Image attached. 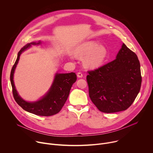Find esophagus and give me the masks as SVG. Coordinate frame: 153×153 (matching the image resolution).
Returning <instances> with one entry per match:
<instances>
[{
	"instance_id": "34e87169",
	"label": "esophagus",
	"mask_w": 153,
	"mask_h": 153,
	"mask_svg": "<svg viewBox=\"0 0 153 153\" xmlns=\"http://www.w3.org/2000/svg\"><path fill=\"white\" fill-rule=\"evenodd\" d=\"M77 77H80V78H81V77H83V74H82L81 72H78L77 74Z\"/></svg>"
}]
</instances>
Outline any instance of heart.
<instances>
[{
  "label": "heart",
  "instance_id": "b5f03b06",
  "mask_svg": "<svg viewBox=\"0 0 153 153\" xmlns=\"http://www.w3.org/2000/svg\"><path fill=\"white\" fill-rule=\"evenodd\" d=\"M76 55L80 57H86L85 64L90 68L97 67L105 60L108 51L105 47L99 45L94 41H90L81 44L76 50Z\"/></svg>",
  "mask_w": 153,
  "mask_h": 153
}]
</instances>
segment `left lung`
<instances>
[{
    "label": "left lung",
    "mask_w": 153,
    "mask_h": 153,
    "mask_svg": "<svg viewBox=\"0 0 153 153\" xmlns=\"http://www.w3.org/2000/svg\"><path fill=\"white\" fill-rule=\"evenodd\" d=\"M89 96L105 113L126 110L139 94L142 83L140 65L135 53L123 43L116 59L88 71Z\"/></svg>",
    "instance_id": "8db88e82"
}]
</instances>
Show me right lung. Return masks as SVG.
<instances>
[{
	"label": "right lung",
	"instance_id": "1",
	"mask_svg": "<svg viewBox=\"0 0 153 153\" xmlns=\"http://www.w3.org/2000/svg\"><path fill=\"white\" fill-rule=\"evenodd\" d=\"M40 43V41L38 43L32 42L28 43L20 50L11 69L10 80L14 99L20 106L24 110L37 116H50L56 114L61 110L68 99L73 84L77 80V76L75 73L73 72L65 74H57L50 91L40 100L35 102H28L22 99L18 95L14 84L13 75L14 70L22 53L29 48L31 45H37Z\"/></svg>",
	"mask_w": 153,
	"mask_h": 153
}]
</instances>
